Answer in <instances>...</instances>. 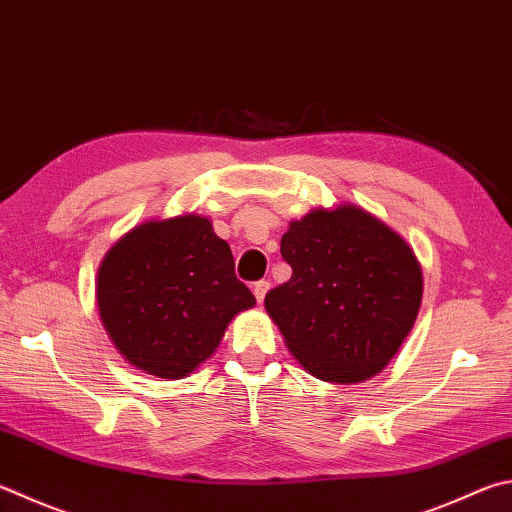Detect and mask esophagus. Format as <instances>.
Returning a JSON list of instances; mask_svg holds the SVG:
<instances>
[{
    "label": "esophagus",
    "mask_w": 512,
    "mask_h": 512,
    "mask_svg": "<svg viewBox=\"0 0 512 512\" xmlns=\"http://www.w3.org/2000/svg\"><path fill=\"white\" fill-rule=\"evenodd\" d=\"M268 286H271V284H268L266 280H262V282H255V286H253V293H255V300H257V302H264Z\"/></svg>",
    "instance_id": "obj_1"
}]
</instances>
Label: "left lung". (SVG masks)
I'll use <instances>...</instances> for the list:
<instances>
[{
  "mask_svg": "<svg viewBox=\"0 0 512 512\" xmlns=\"http://www.w3.org/2000/svg\"><path fill=\"white\" fill-rule=\"evenodd\" d=\"M280 253L293 275L264 306L306 374L338 385L380 374L421 309L412 246L365 208L340 203L291 221Z\"/></svg>",
  "mask_w": 512,
  "mask_h": 512,
  "instance_id": "1",
  "label": "left lung"
}]
</instances>
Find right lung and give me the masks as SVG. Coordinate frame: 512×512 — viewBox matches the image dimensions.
Here are the masks:
<instances>
[{
  "instance_id": "1",
  "label": "right lung",
  "mask_w": 512,
  "mask_h": 512,
  "mask_svg": "<svg viewBox=\"0 0 512 512\" xmlns=\"http://www.w3.org/2000/svg\"><path fill=\"white\" fill-rule=\"evenodd\" d=\"M96 302L111 345L156 378L190 376L255 297L235 277L228 241L185 212L125 232L98 266Z\"/></svg>"
}]
</instances>
